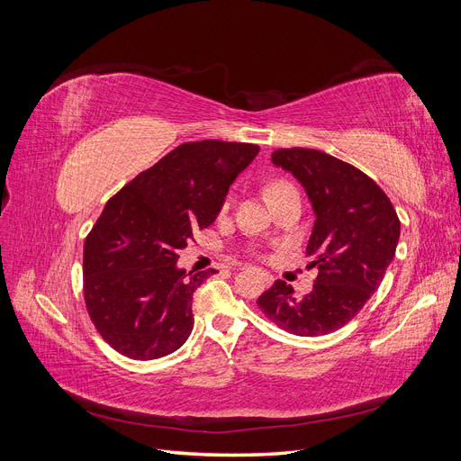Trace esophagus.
Returning a JSON list of instances; mask_svg holds the SVG:
<instances>
[{"instance_id": "34e87169", "label": "esophagus", "mask_w": 461, "mask_h": 461, "mask_svg": "<svg viewBox=\"0 0 461 461\" xmlns=\"http://www.w3.org/2000/svg\"><path fill=\"white\" fill-rule=\"evenodd\" d=\"M261 276H263V281H265V285H271L273 283V275H269V273H261Z\"/></svg>"}]
</instances>
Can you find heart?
Masks as SVG:
<instances>
[{"label":"heart","instance_id":"b5f03b06","mask_svg":"<svg viewBox=\"0 0 461 461\" xmlns=\"http://www.w3.org/2000/svg\"><path fill=\"white\" fill-rule=\"evenodd\" d=\"M290 188H294V186H290L288 183H285V180H273V183L267 186L269 200H271L273 196H276V194H281V192H285V190H290ZM227 207H229V200L222 202V209H227Z\"/></svg>","mask_w":461,"mask_h":461}]
</instances>
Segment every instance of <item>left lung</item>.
Here are the masks:
<instances>
[{
    "mask_svg": "<svg viewBox=\"0 0 461 461\" xmlns=\"http://www.w3.org/2000/svg\"><path fill=\"white\" fill-rule=\"evenodd\" d=\"M273 163L294 175L312 200L315 225L305 256L319 275L302 298L275 281L258 305L276 327L321 337L352 321L379 288L396 254L400 219L373 178L325 151L281 148Z\"/></svg>",
    "mask_w": 461,
    "mask_h": 461,
    "instance_id": "obj_1",
    "label": "left lung"
}]
</instances>
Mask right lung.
Segmentation results:
<instances>
[{
	"label": "right lung",
	"mask_w": 461,
	"mask_h": 461,
	"mask_svg": "<svg viewBox=\"0 0 461 461\" xmlns=\"http://www.w3.org/2000/svg\"><path fill=\"white\" fill-rule=\"evenodd\" d=\"M258 151L246 142H185L109 198L85 240L82 290L113 350L146 361L186 342L194 290L215 271L188 276L176 269V252L212 225Z\"/></svg>",
	"instance_id": "right-lung-1"
}]
</instances>
